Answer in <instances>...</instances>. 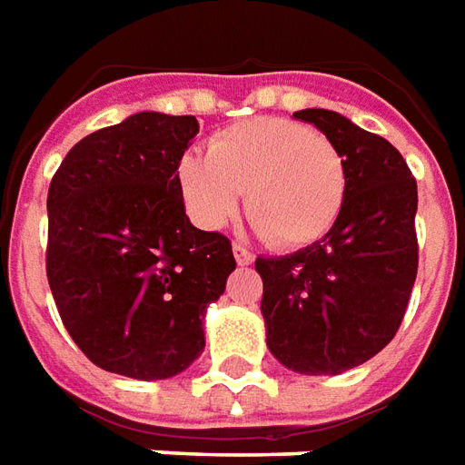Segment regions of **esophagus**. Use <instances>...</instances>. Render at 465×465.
<instances>
[{
  "label": "esophagus",
  "instance_id": "obj_1",
  "mask_svg": "<svg viewBox=\"0 0 465 465\" xmlns=\"http://www.w3.org/2000/svg\"><path fill=\"white\" fill-rule=\"evenodd\" d=\"M232 255H235V261H238V265H251L252 261H255V255H252L248 248H242V245H232Z\"/></svg>",
  "mask_w": 465,
  "mask_h": 465
}]
</instances>
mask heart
<instances>
[{
    "label": "heart",
    "mask_w": 465,
    "mask_h": 465,
    "mask_svg": "<svg viewBox=\"0 0 465 465\" xmlns=\"http://www.w3.org/2000/svg\"><path fill=\"white\" fill-rule=\"evenodd\" d=\"M179 194L204 230L225 227L240 210L278 251L324 240L344 213L349 174L334 141L291 118H248L217 131L204 153L177 162Z\"/></svg>",
    "instance_id": "heart-1"
}]
</instances>
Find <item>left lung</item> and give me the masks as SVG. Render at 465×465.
Wrapping results in <instances>:
<instances>
[{
	"mask_svg": "<svg viewBox=\"0 0 465 465\" xmlns=\"http://www.w3.org/2000/svg\"><path fill=\"white\" fill-rule=\"evenodd\" d=\"M344 153V213L324 240L281 258H258L261 313L275 360L299 374H339L398 334L418 275V184L382 136L326 108L293 114Z\"/></svg>",
	"mask_w": 465,
	"mask_h": 465,
	"instance_id": "1",
	"label": "left lung"
}]
</instances>
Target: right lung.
<instances>
[{
    "mask_svg": "<svg viewBox=\"0 0 465 465\" xmlns=\"http://www.w3.org/2000/svg\"><path fill=\"white\" fill-rule=\"evenodd\" d=\"M197 131L194 116L134 114L80 139L50 182V291L67 334L105 372H184L235 271L230 240L192 225L179 194L177 162Z\"/></svg>",
    "mask_w": 465,
    "mask_h": 465,
    "instance_id": "obj_1",
    "label": "right lung"
}]
</instances>
